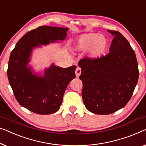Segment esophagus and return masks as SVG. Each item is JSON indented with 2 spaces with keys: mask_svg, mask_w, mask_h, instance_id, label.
Returning <instances> with one entry per match:
<instances>
[{
  "mask_svg": "<svg viewBox=\"0 0 146 146\" xmlns=\"http://www.w3.org/2000/svg\"><path fill=\"white\" fill-rule=\"evenodd\" d=\"M75 72H76V77H78L80 74H81V73H82L81 68H80V67H77L76 69Z\"/></svg>",
  "mask_w": 146,
  "mask_h": 146,
  "instance_id": "obj_1",
  "label": "esophagus"
}]
</instances>
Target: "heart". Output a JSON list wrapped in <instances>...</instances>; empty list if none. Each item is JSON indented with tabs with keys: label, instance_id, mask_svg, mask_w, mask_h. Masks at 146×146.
<instances>
[{
	"label": "heart",
	"instance_id": "1",
	"mask_svg": "<svg viewBox=\"0 0 146 146\" xmlns=\"http://www.w3.org/2000/svg\"><path fill=\"white\" fill-rule=\"evenodd\" d=\"M107 40L98 33H84L78 37L74 45L78 51L88 50V57L96 59L102 55L107 47Z\"/></svg>",
	"mask_w": 146,
	"mask_h": 146
}]
</instances>
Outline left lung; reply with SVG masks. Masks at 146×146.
<instances>
[{"instance_id": "1", "label": "left lung", "mask_w": 146, "mask_h": 146, "mask_svg": "<svg viewBox=\"0 0 146 146\" xmlns=\"http://www.w3.org/2000/svg\"><path fill=\"white\" fill-rule=\"evenodd\" d=\"M108 31L114 36L109 53L96 59L84 58L78 62L84 105L89 111L103 115L127 104L139 78L136 56L129 42L119 31Z\"/></svg>"}]
</instances>
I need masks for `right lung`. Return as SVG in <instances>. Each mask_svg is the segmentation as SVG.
<instances>
[{
  "label": "right lung",
  "mask_w": 146,
  "mask_h": 146,
  "mask_svg": "<svg viewBox=\"0 0 146 146\" xmlns=\"http://www.w3.org/2000/svg\"><path fill=\"white\" fill-rule=\"evenodd\" d=\"M68 27L40 26L26 33L10 54L7 70L10 85L19 104L39 115H49L60 109L65 90L75 78L76 66L62 68L52 64L43 76L33 74L27 66L31 50L66 37Z\"/></svg>",
  "instance_id": "obj_1"
}]
</instances>
